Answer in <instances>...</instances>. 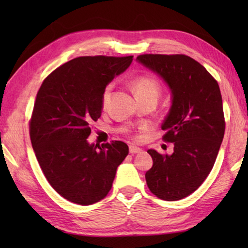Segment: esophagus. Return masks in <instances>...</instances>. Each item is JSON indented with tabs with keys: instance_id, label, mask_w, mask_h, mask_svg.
Wrapping results in <instances>:
<instances>
[{
	"instance_id": "1",
	"label": "esophagus",
	"mask_w": 248,
	"mask_h": 248,
	"mask_svg": "<svg viewBox=\"0 0 248 248\" xmlns=\"http://www.w3.org/2000/svg\"><path fill=\"white\" fill-rule=\"evenodd\" d=\"M141 151L140 148H137V146H130L129 148V152L130 154H136V153H139Z\"/></svg>"
}]
</instances>
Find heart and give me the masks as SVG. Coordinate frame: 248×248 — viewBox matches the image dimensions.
<instances>
[{
	"mask_svg": "<svg viewBox=\"0 0 248 248\" xmlns=\"http://www.w3.org/2000/svg\"><path fill=\"white\" fill-rule=\"evenodd\" d=\"M133 91L136 93L138 99L153 97L156 98L161 93V87H159L158 82L154 78L151 77H139L134 79L132 83ZM112 91V85L109 84L102 94V106L105 108L108 105L109 100H110V95Z\"/></svg>",
	"mask_w": 248,
	"mask_h": 248,
	"instance_id": "1",
	"label": "heart"
}]
</instances>
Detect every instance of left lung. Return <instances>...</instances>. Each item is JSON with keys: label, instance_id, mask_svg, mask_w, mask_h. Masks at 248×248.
Segmentation results:
<instances>
[{"label": "left lung", "instance_id": "8db88e82", "mask_svg": "<svg viewBox=\"0 0 248 248\" xmlns=\"http://www.w3.org/2000/svg\"><path fill=\"white\" fill-rule=\"evenodd\" d=\"M137 60L169 84L173 103L162 129L174 143L171 155L148 150L153 165L145 173L157 198L176 201L201 186L211 171L224 137L219 84L204 66L185 54H140Z\"/></svg>", "mask_w": 248, "mask_h": 248}]
</instances>
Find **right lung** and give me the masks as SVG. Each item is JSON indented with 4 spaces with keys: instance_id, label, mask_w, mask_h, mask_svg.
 I'll return each mask as SVG.
<instances>
[{
    "instance_id": "right-lung-1",
    "label": "right lung",
    "mask_w": 248,
    "mask_h": 248,
    "mask_svg": "<svg viewBox=\"0 0 248 248\" xmlns=\"http://www.w3.org/2000/svg\"><path fill=\"white\" fill-rule=\"evenodd\" d=\"M128 57H78L44 79L29 120L33 152L48 183L71 202L89 205L111 189L116 170L129 153L123 141L90 144L91 124L102 114V94Z\"/></svg>"
}]
</instances>
